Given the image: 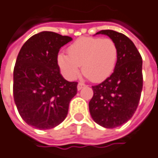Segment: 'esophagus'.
<instances>
[{"label": "esophagus", "instance_id": "34e87169", "mask_svg": "<svg viewBox=\"0 0 158 158\" xmlns=\"http://www.w3.org/2000/svg\"><path fill=\"white\" fill-rule=\"evenodd\" d=\"M85 87V84L84 83H82V82H79L78 83V85H77V89L78 90H81L82 88H84Z\"/></svg>", "mask_w": 158, "mask_h": 158}]
</instances>
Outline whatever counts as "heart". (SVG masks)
<instances>
[{
    "mask_svg": "<svg viewBox=\"0 0 158 158\" xmlns=\"http://www.w3.org/2000/svg\"><path fill=\"white\" fill-rule=\"evenodd\" d=\"M67 52L68 55H57V64L69 79L77 77L81 66L83 75L90 81H102L113 73L118 60V46L108 38L82 37Z\"/></svg>",
    "mask_w": 158,
    "mask_h": 158,
    "instance_id": "obj_1",
    "label": "heart"
}]
</instances>
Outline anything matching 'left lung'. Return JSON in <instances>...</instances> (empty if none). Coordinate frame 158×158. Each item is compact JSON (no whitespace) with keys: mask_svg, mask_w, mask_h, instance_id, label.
<instances>
[{"mask_svg":"<svg viewBox=\"0 0 158 158\" xmlns=\"http://www.w3.org/2000/svg\"><path fill=\"white\" fill-rule=\"evenodd\" d=\"M118 46V60L114 72L104 81L92 86L93 97L89 107L94 122L106 128H114L133 116L143 89L142 57L135 44L123 33L102 30Z\"/></svg>","mask_w":158,"mask_h":158,"instance_id":"1","label":"left lung"}]
</instances>
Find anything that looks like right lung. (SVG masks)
<instances>
[{
  "mask_svg": "<svg viewBox=\"0 0 158 158\" xmlns=\"http://www.w3.org/2000/svg\"><path fill=\"white\" fill-rule=\"evenodd\" d=\"M71 40L69 36L41 31L19 51L14 69L13 92L19 115L29 126L52 129L68 114L78 82L62 77L57 55L59 49Z\"/></svg>",
  "mask_w": 158,
  "mask_h": 158,
  "instance_id": "obj_1",
  "label": "right lung"
}]
</instances>
